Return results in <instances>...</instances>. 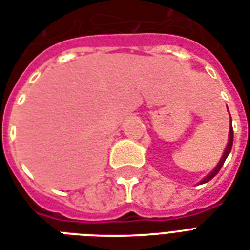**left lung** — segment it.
<instances>
[{"mask_svg": "<svg viewBox=\"0 0 250 250\" xmlns=\"http://www.w3.org/2000/svg\"><path fill=\"white\" fill-rule=\"evenodd\" d=\"M227 109H228V108H227ZM229 117H231V116H229ZM231 123H232V121H231ZM232 143H233V129H232V126H229V137H228V143H227V146H226V150H224V152H223V156L220 158L219 163L216 164V167L214 168V169H212V171L210 172V173H208V175L206 176V177H205V179L202 180V181H201V183H199V184L208 183V181H210V180H211L212 177H215L216 173H218V172L220 171V168L223 167V164H224V162H226V159H227L228 154L231 152Z\"/></svg>", "mask_w": 250, "mask_h": 250, "instance_id": "1", "label": "left lung"}]
</instances>
